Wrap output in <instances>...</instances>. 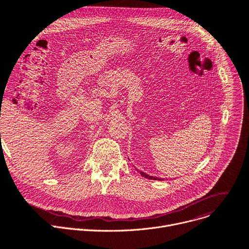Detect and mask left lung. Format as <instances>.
<instances>
[{
	"instance_id": "left-lung-1",
	"label": "left lung",
	"mask_w": 249,
	"mask_h": 249,
	"mask_svg": "<svg viewBox=\"0 0 249 249\" xmlns=\"http://www.w3.org/2000/svg\"><path fill=\"white\" fill-rule=\"evenodd\" d=\"M140 175H141L142 177L146 178H149V179H158V180H163L162 178H154V177H151V176H149V175H146L145 173H143V172H140Z\"/></svg>"
}]
</instances>
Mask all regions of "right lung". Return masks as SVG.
I'll return each mask as SVG.
<instances>
[{"label":"right lung","mask_w":249,"mask_h":249,"mask_svg":"<svg viewBox=\"0 0 249 249\" xmlns=\"http://www.w3.org/2000/svg\"><path fill=\"white\" fill-rule=\"evenodd\" d=\"M0 134H1V133H0Z\"/></svg>","instance_id":"right-lung-1"}]
</instances>
